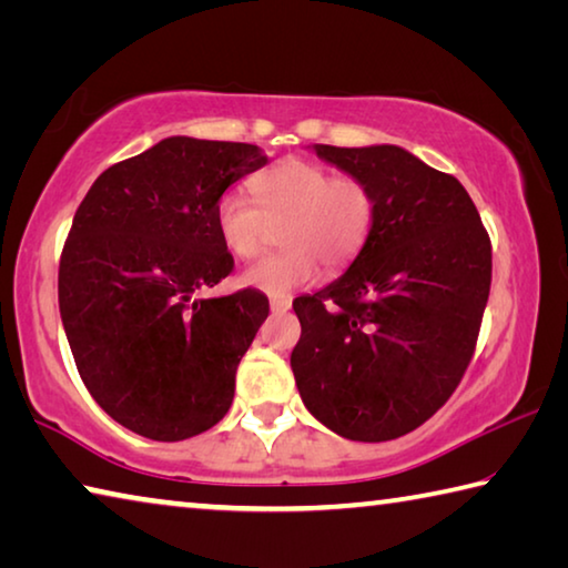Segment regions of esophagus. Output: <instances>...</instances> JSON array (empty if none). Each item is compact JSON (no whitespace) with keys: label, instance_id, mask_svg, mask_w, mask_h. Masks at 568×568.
I'll return each mask as SVG.
<instances>
[{"label":"esophagus","instance_id":"obj_1","mask_svg":"<svg viewBox=\"0 0 568 568\" xmlns=\"http://www.w3.org/2000/svg\"><path fill=\"white\" fill-rule=\"evenodd\" d=\"M291 297H271V311L277 315V313H287L291 311Z\"/></svg>","mask_w":568,"mask_h":568}]
</instances>
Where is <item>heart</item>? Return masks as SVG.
Returning a JSON list of instances; mask_svg holds the SVG:
<instances>
[{
  "mask_svg": "<svg viewBox=\"0 0 568 568\" xmlns=\"http://www.w3.org/2000/svg\"><path fill=\"white\" fill-rule=\"evenodd\" d=\"M255 203L230 190L215 205V227L235 257H253L281 229L283 253L245 267L240 283L265 295L285 297L328 271L348 265L368 240L373 195L361 180L335 178L307 160H283L250 180Z\"/></svg>",
  "mask_w": 568,
  "mask_h": 568,
  "instance_id": "heart-1",
  "label": "heart"
}]
</instances>
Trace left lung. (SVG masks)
Returning a JSON list of instances; mask_svg holds the SVG:
<instances>
[{"label":"left lung","mask_w":568,"mask_h":568,"mask_svg":"<svg viewBox=\"0 0 568 568\" xmlns=\"http://www.w3.org/2000/svg\"><path fill=\"white\" fill-rule=\"evenodd\" d=\"M313 152L373 195L368 240L338 281L293 303L305 408L351 440L410 434L456 390L491 291V240L456 178L398 145Z\"/></svg>","instance_id":"obj_1"}]
</instances>
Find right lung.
Returning <instances> with one entry per match:
<instances>
[{
	"mask_svg": "<svg viewBox=\"0 0 568 568\" xmlns=\"http://www.w3.org/2000/svg\"><path fill=\"white\" fill-rule=\"evenodd\" d=\"M263 165L257 145L175 134L104 170L77 207L60 261L62 325L92 398L132 434L197 436L233 403L271 305L253 287L197 291L233 271L220 195Z\"/></svg>",
	"mask_w": 568,
	"mask_h": 568,
	"instance_id": "right-lung-1",
	"label": "right lung"
}]
</instances>
